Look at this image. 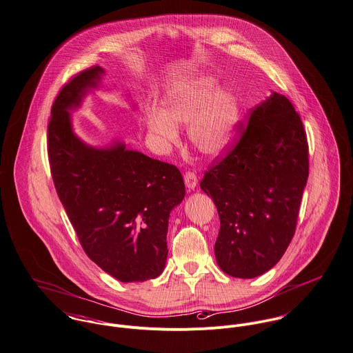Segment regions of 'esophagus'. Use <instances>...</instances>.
Here are the masks:
<instances>
[{
    "label": "esophagus",
    "instance_id": "34e87169",
    "mask_svg": "<svg viewBox=\"0 0 353 353\" xmlns=\"http://www.w3.org/2000/svg\"><path fill=\"white\" fill-rule=\"evenodd\" d=\"M184 183H185V185L190 188V190H194L195 187H196V184H198V177H196V174L194 173V172H185L184 173Z\"/></svg>",
    "mask_w": 353,
    "mask_h": 353
}]
</instances>
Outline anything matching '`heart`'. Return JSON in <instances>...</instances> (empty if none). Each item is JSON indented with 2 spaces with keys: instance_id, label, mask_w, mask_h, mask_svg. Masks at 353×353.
<instances>
[{
  "instance_id": "1",
  "label": "heart",
  "mask_w": 353,
  "mask_h": 353,
  "mask_svg": "<svg viewBox=\"0 0 353 353\" xmlns=\"http://www.w3.org/2000/svg\"><path fill=\"white\" fill-rule=\"evenodd\" d=\"M239 121L236 96L219 89L210 75L198 77L176 90L162 107L145 117L148 132L165 143H176V125L190 126L192 145L206 157H219L234 141Z\"/></svg>"
}]
</instances>
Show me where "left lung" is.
<instances>
[{
	"label": "left lung",
	"mask_w": 353,
	"mask_h": 353,
	"mask_svg": "<svg viewBox=\"0 0 353 353\" xmlns=\"http://www.w3.org/2000/svg\"><path fill=\"white\" fill-rule=\"evenodd\" d=\"M239 140L205 172L201 188L220 217L219 267L250 279L285 254L297 227L310 174L308 141L292 101L272 93L238 125Z\"/></svg>",
	"instance_id": "left-lung-1"
}]
</instances>
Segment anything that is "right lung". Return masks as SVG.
Masks as SVG:
<instances>
[{
	"label": "right lung",
	"instance_id": "1",
	"mask_svg": "<svg viewBox=\"0 0 353 353\" xmlns=\"http://www.w3.org/2000/svg\"><path fill=\"white\" fill-rule=\"evenodd\" d=\"M103 68L75 74L56 96L48 123V158L60 202L86 256L121 282L159 276L168 257V219L184 195L180 170L117 143L83 144L67 110L96 88Z\"/></svg>",
	"mask_w": 353,
	"mask_h": 353
}]
</instances>
